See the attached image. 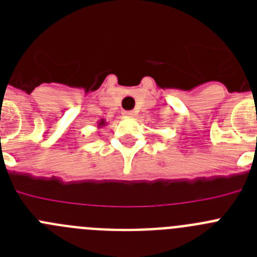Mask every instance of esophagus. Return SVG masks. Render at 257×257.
Returning a JSON list of instances; mask_svg holds the SVG:
<instances>
[{"label":"esophagus","mask_w":257,"mask_h":257,"mask_svg":"<svg viewBox=\"0 0 257 257\" xmlns=\"http://www.w3.org/2000/svg\"><path fill=\"white\" fill-rule=\"evenodd\" d=\"M123 115L124 117H134L135 112H133V110H126V112H123Z\"/></svg>","instance_id":"34e87169"}]
</instances>
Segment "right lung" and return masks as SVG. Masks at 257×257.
<instances>
[{
  "label": "right lung",
  "mask_w": 257,
  "mask_h": 257,
  "mask_svg": "<svg viewBox=\"0 0 257 257\" xmlns=\"http://www.w3.org/2000/svg\"><path fill=\"white\" fill-rule=\"evenodd\" d=\"M106 124L105 119H100V121L97 122V128H101V127H104Z\"/></svg>",
  "instance_id": "right-lung-1"
}]
</instances>
